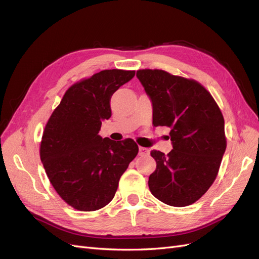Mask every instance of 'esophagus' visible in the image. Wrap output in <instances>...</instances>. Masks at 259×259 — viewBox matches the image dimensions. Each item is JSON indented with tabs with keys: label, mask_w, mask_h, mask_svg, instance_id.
<instances>
[{
	"label": "esophagus",
	"mask_w": 259,
	"mask_h": 259,
	"mask_svg": "<svg viewBox=\"0 0 259 259\" xmlns=\"http://www.w3.org/2000/svg\"><path fill=\"white\" fill-rule=\"evenodd\" d=\"M150 153V150L145 147H139V155H147Z\"/></svg>",
	"instance_id": "esophagus-1"
}]
</instances>
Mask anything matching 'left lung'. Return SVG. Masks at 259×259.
<instances>
[{
	"label": "left lung",
	"instance_id": "obj_1",
	"mask_svg": "<svg viewBox=\"0 0 259 259\" xmlns=\"http://www.w3.org/2000/svg\"><path fill=\"white\" fill-rule=\"evenodd\" d=\"M153 108L154 126L169 127L173 150H152L156 168L149 189L170 206L198 201L213 185L227 147L223 113L210 93L199 82L164 70L136 73Z\"/></svg>",
	"mask_w": 259,
	"mask_h": 259
}]
</instances>
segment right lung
Here are the masks:
<instances>
[{
  "label": "right lung",
  "mask_w": 259,
  "mask_h": 259,
  "mask_svg": "<svg viewBox=\"0 0 259 259\" xmlns=\"http://www.w3.org/2000/svg\"><path fill=\"white\" fill-rule=\"evenodd\" d=\"M135 71L103 70L67 90L45 125L40 156L54 189L67 204L92 211L106 206L138 153L127 138H101V121L111 116L110 99Z\"/></svg>",
  "instance_id": "add662e5"
}]
</instances>
